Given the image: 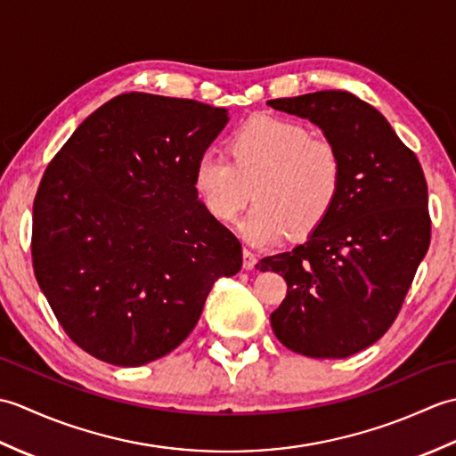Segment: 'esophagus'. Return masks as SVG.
<instances>
[{
  "label": "esophagus",
  "mask_w": 456,
  "mask_h": 456,
  "mask_svg": "<svg viewBox=\"0 0 456 456\" xmlns=\"http://www.w3.org/2000/svg\"><path fill=\"white\" fill-rule=\"evenodd\" d=\"M255 265H256V256L250 253V250H243V268L245 270H253L255 268Z\"/></svg>",
  "instance_id": "esophagus-1"
}]
</instances>
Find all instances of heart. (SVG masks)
Returning a JSON list of instances; mask_svg holds the SVG:
<instances>
[{
  "instance_id": "1",
  "label": "heart",
  "mask_w": 456,
  "mask_h": 456,
  "mask_svg": "<svg viewBox=\"0 0 456 456\" xmlns=\"http://www.w3.org/2000/svg\"><path fill=\"white\" fill-rule=\"evenodd\" d=\"M227 159L203 154L193 188L209 216L231 225L253 198L243 235L253 245L304 239L323 225L343 186V160L302 123L255 115L227 139Z\"/></svg>"
}]
</instances>
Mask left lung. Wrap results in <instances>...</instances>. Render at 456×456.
I'll return each instance as SVG.
<instances>
[{
	"mask_svg": "<svg viewBox=\"0 0 456 456\" xmlns=\"http://www.w3.org/2000/svg\"><path fill=\"white\" fill-rule=\"evenodd\" d=\"M268 105L317 125L343 160L341 193L323 225L256 265L288 284L270 325L297 354L346 358L400 314L431 240L428 182L384 115L353 94L323 90Z\"/></svg>",
	"mask_w": 456,
	"mask_h": 456,
	"instance_id": "1",
	"label": "left lung"
}]
</instances>
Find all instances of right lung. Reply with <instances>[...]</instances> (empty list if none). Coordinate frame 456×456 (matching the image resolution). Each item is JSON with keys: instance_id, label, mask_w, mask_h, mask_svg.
I'll return each instance as SVG.
<instances>
[{"instance_id": "add662e5", "label": "right lung", "mask_w": 456, "mask_h": 456, "mask_svg": "<svg viewBox=\"0 0 456 456\" xmlns=\"http://www.w3.org/2000/svg\"><path fill=\"white\" fill-rule=\"evenodd\" d=\"M225 108L121 94L82 121L33 203L37 282L66 335L115 366L172 353L209 289L243 265L239 239L198 200L193 168Z\"/></svg>"}]
</instances>
